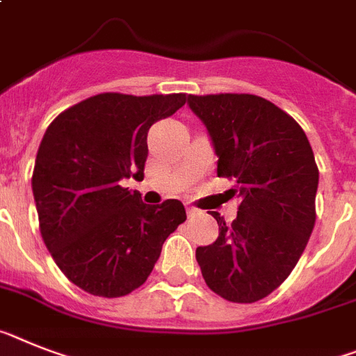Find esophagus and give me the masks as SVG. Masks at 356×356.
Listing matches in <instances>:
<instances>
[{
	"instance_id": "1",
	"label": "esophagus",
	"mask_w": 356,
	"mask_h": 356,
	"mask_svg": "<svg viewBox=\"0 0 356 356\" xmlns=\"http://www.w3.org/2000/svg\"><path fill=\"white\" fill-rule=\"evenodd\" d=\"M186 211H188V217H193V215L199 213V210H197V208H192V206H188Z\"/></svg>"
}]
</instances>
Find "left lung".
<instances>
[{
    "instance_id": "1",
    "label": "left lung",
    "mask_w": 356,
    "mask_h": 356,
    "mask_svg": "<svg viewBox=\"0 0 356 356\" xmlns=\"http://www.w3.org/2000/svg\"><path fill=\"white\" fill-rule=\"evenodd\" d=\"M219 157L217 175L237 181L232 224L211 211L219 237L195 252L211 291L229 302L268 297L291 273L315 226L318 168L289 113L252 94L188 95Z\"/></svg>"
}]
</instances>
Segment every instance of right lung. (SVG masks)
<instances>
[{
    "label": "right lung",
    "mask_w": 356,
    "mask_h": 356,
    "mask_svg": "<svg viewBox=\"0 0 356 356\" xmlns=\"http://www.w3.org/2000/svg\"><path fill=\"white\" fill-rule=\"evenodd\" d=\"M186 103V94L106 92L74 104L50 122L32 173L40 229L70 282L115 298L143 286L164 241L186 220L183 202L146 204L121 186L143 179L154 122Z\"/></svg>",
    "instance_id": "obj_1"
}]
</instances>
